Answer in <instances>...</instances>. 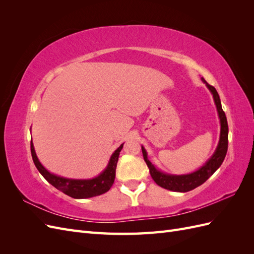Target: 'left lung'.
I'll list each match as a JSON object with an SVG mask.
<instances>
[{
  "mask_svg": "<svg viewBox=\"0 0 254 254\" xmlns=\"http://www.w3.org/2000/svg\"><path fill=\"white\" fill-rule=\"evenodd\" d=\"M201 80L205 83L206 88L210 90V92L213 95L214 103L216 105V109L218 113V118L220 122V135H219V142L216 147V150L214 151L213 156L206 161V162L197 170L194 173L187 174V175H172V174H166L164 172H161L160 170L153 165L147 158V151L142 146V152L143 157L146 164H147L149 168L150 176L152 177L153 181H155L158 186L161 188L170 190L173 191H179V193H186V191L196 189L197 187L201 186L210 177L216 172L221 163L224 162L225 157L227 155L228 150V133H229V128H228V122L226 114L221 108V103L220 98L217 93L216 89L214 87L210 86L204 78L202 77Z\"/></svg>",
  "mask_w": 254,
  "mask_h": 254,
  "instance_id": "1",
  "label": "left lung"
}]
</instances>
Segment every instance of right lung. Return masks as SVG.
I'll return each instance as SVG.
<instances>
[{"mask_svg":"<svg viewBox=\"0 0 254 254\" xmlns=\"http://www.w3.org/2000/svg\"><path fill=\"white\" fill-rule=\"evenodd\" d=\"M123 145L124 143L121 144L120 147L112 153L108 165L105 170L98 176L91 179H71L52 174L40 163L36 155L33 141H30V151H32L33 161L37 170L44 177L45 180L67 196L75 199H84L99 196L110 190L115 179V168H117Z\"/></svg>","mask_w":254,"mask_h":254,"instance_id":"obj_1","label":"right lung"}]
</instances>
